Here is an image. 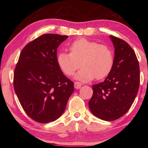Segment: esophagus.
Instances as JSON below:
<instances>
[{"instance_id":"esophagus-1","label":"esophagus","mask_w":148,"mask_h":148,"mask_svg":"<svg viewBox=\"0 0 148 148\" xmlns=\"http://www.w3.org/2000/svg\"><path fill=\"white\" fill-rule=\"evenodd\" d=\"M82 86V84L79 83L78 82H74V87L76 89H79Z\"/></svg>"}]
</instances>
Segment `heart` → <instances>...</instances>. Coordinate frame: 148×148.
<instances>
[{
	"label": "heart",
	"instance_id": "1",
	"mask_svg": "<svg viewBox=\"0 0 148 148\" xmlns=\"http://www.w3.org/2000/svg\"><path fill=\"white\" fill-rule=\"evenodd\" d=\"M71 53L61 51L57 56V63L67 76L75 75V79L89 82L96 77L97 79L104 78L111 72L114 65V56L111 49L104 44L86 38L74 41L69 47Z\"/></svg>",
	"mask_w": 148,
	"mask_h": 148
}]
</instances>
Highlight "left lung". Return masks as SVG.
I'll return each mask as SVG.
<instances>
[{
	"label": "left lung",
	"mask_w": 148,
	"mask_h": 148,
	"mask_svg": "<svg viewBox=\"0 0 148 148\" xmlns=\"http://www.w3.org/2000/svg\"><path fill=\"white\" fill-rule=\"evenodd\" d=\"M114 59L111 72L103 82L92 86L89 101L91 113L104 121H114L128 112L140 85V67L134 50L126 42L110 35Z\"/></svg>",
	"instance_id": "obj_1"
}]
</instances>
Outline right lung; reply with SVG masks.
Returning a JSON list of instances; mask_svg holds the SVG:
<instances>
[{
    "label": "right lung",
    "mask_w": 148,
    "mask_h": 148,
    "mask_svg": "<svg viewBox=\"0 0 148 148\" xmlns=\"http://www.w3.org/2000/svg\"><path fill=\"white\" fill-rule=\"evenodd\" d=\"M68 36L46 34L22 49L14 74V87L24 111L41 123L56 121L63 114L74 83L57 63V47Z\"/></svg>",
    "instance_id": "1"
}]
</instances>
